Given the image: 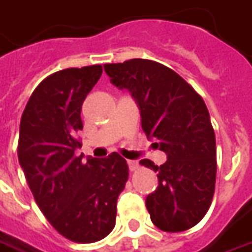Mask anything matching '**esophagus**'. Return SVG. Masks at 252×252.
Masks as SVG:
<instances>
[{"label": "esophagus", "instance_id": "1", "mask_svg": "<svg viewBox=\"0 0 252 252\" xmlns=\"http://www.w3.org/2000/svg\"><path fill=\"white\" fill-rule=\"evenodd\" d=\"M126 162H128V167H129L131 171H136L138 167H139V162L136 161V160H128Z\"/></svg>", "mask_w": 252, "mask_h": 252}]
</instances>
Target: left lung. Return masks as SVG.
Instances as JSON below:
<instances>
[{
  "label": "left lung",
  "instance_id": "1",
  "mask_svg": "<svg viewBox=\"0 0 252 252\" xmlns=\"http://www.w3.org/2000/svg\"><path fill=\"white\" fill-rule=\"evenodd\" d=\"M110 83L136 102L148 139L167 155L162 165L140 164L157 172L158 186L146 197L152 222L164 232L197 225L211 205L217 176V146L203 97L179 74L146 59L104 64Z\"/></svg>",
  "mask_w": 252,
  "mask_h": 252
}]
</instances>
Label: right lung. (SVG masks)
Wrapping results in <instances>:
<instances>
[{
	"label": "right lung",
	"mask_w": 252,
	"mask_h": 252,
	"mask_svg": "<svg viewBox=\"0 0 252 252\" xmlns=\"http://www.w3.org/2000/svg\"><path fill=\"white\" fill-rule=\"evenodd\" d=\"M102 76V66L64 68L47 77L26 104L18 157L35 203L66 239L95 243L116 225L117 198L128 179L117 153L77 157L83 129L81 106Z\"/></svg>",
	"instance_id": "1"
}]
</instances>
